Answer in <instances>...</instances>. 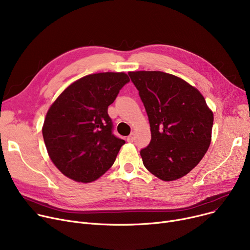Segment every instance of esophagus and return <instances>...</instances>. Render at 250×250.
<instances>
[{
    "label": "esophagus",
    "instance_id": "34e87169",
    "mask_svg": "<svg viewBox=\"0 0 250 250\" xmlns=\"http://www.w3.org/2000/svg\"><path fill=\"white\" fill-rule=\"evenodd\" d=\"M126 140H127V142H128V143H133V142H134V140H135V134H134V133L130 134V135L126 138Z\"/></svg>",
    "mask_w": 250,
    "mask_h": 250
}]
</instances>
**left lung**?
I'll use <instances>...</instances> for the list:
<instances>
[{"label":"left lung","instance_id":"obj_1","mask_svg":"<svg viewBox=\"0 0 250 250\" xmlns=\"http://www.w3.org/2000/svg\"><path fill=\"white\" fill-rule=\"evenodd\" d=\"M146 108L151 142L141 150L149 171L176 180L200 163L212 141L214 113L201 92L183 79L160 71L128 72Z\"/></svg>","mask_w":250,"mask_h":250}]
</instances>
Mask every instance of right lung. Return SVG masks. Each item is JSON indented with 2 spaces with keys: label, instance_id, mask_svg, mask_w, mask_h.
<instances>
[{
  "label": "right lung",
  "instance_id": "obj_1",
  "mask_svg": "<svg viewBox=\"0 0 250 250\" xmlns=\"http://www.w3.org/2000/svg\"><path fill=\"white\" fill-rule=\"evenodd\" d=\"M127 82L124 72L87 75L52 102L42 136L50 160L64 176L88 183L112 166L125 142L112 135L107 109Z\"/></svg>",
  "mask_w": 250,
  "mask_h": 250
}]
</instances>
